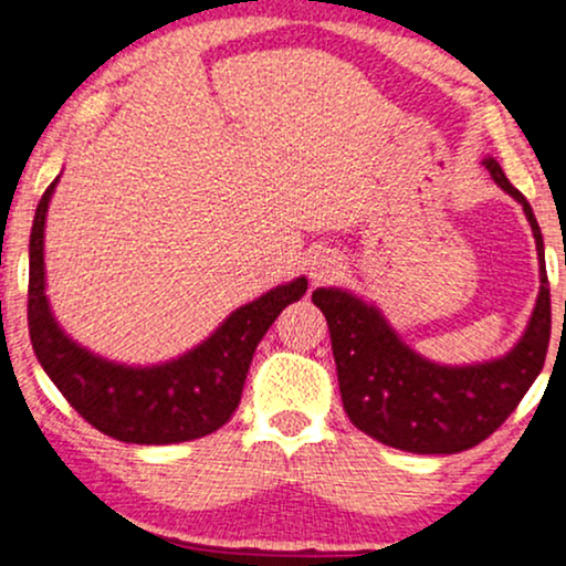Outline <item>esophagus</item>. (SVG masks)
<instances>
[{
	"mask_svg": "<svg viewBox=\"0 0 566 566\" xmlns=\"http://www.w3.org/2000/svg\"><path fill=\"white\" fill-rule=\"evenodd\" d=\"M340 255L333 250H327V247H319V250L311 252L308 258V276L314 279L316 284L319 282H333L337 271H340Z\"/></svg>",
	"mask_w": 566,
	"mask_h": 566,
	"instance_id": "1",
	"label": "esophagus"
}]
</instances>
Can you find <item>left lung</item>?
Segmentation results:
<instances>
[{
    "mask_svg": "<svg viewBox=\"0 0 566 566\" xmlns=\"http://www.w3.org/2000/svg\"><path fill=\"white\" fill-rule=\"evenodd\" d=\"M484 165L495 184L524 207L541 255V295L527 333L503 359L469 367L433 365L399 340L375 305L335 287H319L311 295L327 319L343 409L350 423L396 450L418 454L471 450L505 423L545 365L551 290L541 226L530 201L509 184L497 161L484 159Z\"/></svg>",
    "mask_w": 566,
    "mask_h": 566,
    "instance_id": "obj_1",
    "label": "left lung"
}]
</instances>
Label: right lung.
I'll list each match as a JSON object with an SVG mask.
<instances>
[{
    "label": "right lung",
    "instance_id": "obj_1",
    "mask_svg": "<svg viewBox=\"0 0 566 566\" xmlns=\"http://www.w3.org/2000/svg\"><path fill=\"white\" fill-rule=\"evenodd\" d=\"M57 184V180H55ZM55 184L42 193L29 244V335L39 365L76 412L106 437L127 444H178L231 420L261 337L308 290L305 276L242 305L180 359L125 367L76 346L57 327L44 295V218Z\"/></svg>",
    "mask_w": 566,
    "mask_h": 566
}]
</instances>
